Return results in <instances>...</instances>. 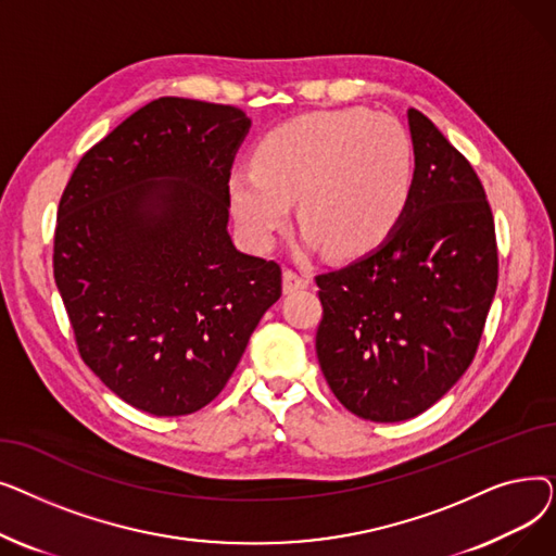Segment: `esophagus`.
<instances>
[{"instance_id":"esophagus-1","label":"esophagus","mask_w":556,"mask_h":556,"mask_svg":"<svg viewBox=\"0 0 556 556\" xmlns=\"http://www.w3.org/2000/svg\"><path fill=\"white\" fill-rule=\"evenodd\" d=\"M308 283H311V279L306 275L295 273V270H290V268L283 270V293H295V290H302Z\"/></svg>"}]
</instances>
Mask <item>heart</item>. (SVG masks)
I'll return each instance as SVG.
<instances>
[{
  "label": "heart",
  "instance_id": "heart-1",
  "mask_svg": "<svg viewBox=\"0 0 556 556\" xmlns=\"http://www.w3.org/2000/svg\"><path fill=\"white\" fill-rule=\"evenodd\" d=\"M415 191V149L388 114L342 108L295 116L263 137L254 164L229 170L227 193L243 239L270 250L293 218L311 248L361 256L386 243Z\"/></svg>",
  "mask_w": 556,
  "mask_h": 556
}]
</instances>
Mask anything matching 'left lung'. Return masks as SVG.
Segmentation results:
<instances>
[{
  "mask_svg": "<svg viewBox=\"0 0 556 556\" xmlns=\"http://www.w3.org/2000/svg\"><path fill=\"white\" fill-rule=\"evenodd\" d=\"M415 191L381 248L317 275L319 367L363 419L405 421L469 369L498 286V245L484 187L426 114L407 110Z\"/></svg>",
  "mask_w": 556,
  "mask_h": 556,
  "instance_id": "8db88e82",
  "label": "left lung"
}]
</instances>
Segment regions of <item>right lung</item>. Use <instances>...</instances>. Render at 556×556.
<instances>
[{
    "label": "right lung",
    "mask_w": 556,
    "mask_h": 556,
    "mask_svg": "<svg viewBox=\"0 0 556 556\" xmlns=\"http://www.w3.org/2000/svg\"><path fill=\"white\" fill-rule=\"evenodd\" d=\"M248 130L233 105L162 97L80 157L58 204L53 279L78 354L137 410L212 403L281 298L279 263L227 233Z\"/></svg>",
    "instance_id": "right-lung-1"
}]
</instances>
